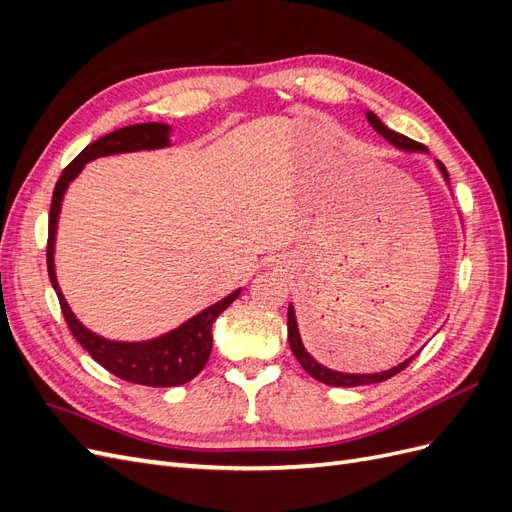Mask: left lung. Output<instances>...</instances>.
<instances>
[{"label":"left lung","instance_id":"left-lung-1","mask_svg":"<svg viewBox=\"0 0 512 512\" xmlns=\"http://www.w3.org/2000/svg\"><path fill=\"white\" fill-rule=\"evenodd\" d=\"M367 121L371 123V128H374L380 136H384L386 141H389L391 145H395L397 149H404V151H410V153H427V147L412 141V138H408L404 134H399V132H393L391 128H386L384 123L371 111H367ZM436 164L440 168V173L444 175V179L448 181V173H446L444 164L442 162H436ZM288 344H290L292 354L297 356V361L301 363V367L307 371V374L312 376V378H316V380H320V382H324V384H329V386H361V384L384 382V380L393 378L395 374H399L401 369H406L410 365V361L416 356L414 354V356H410L408 361L399 363L397 367H391V369H386V371H380V374H344V371H335V369L324 367V365H320L314 359L312 354L305 350V346L301 342V335H299V327H297V316H294V307L292 305H288Z\"/></svg>","mask_w":512,"mask_h":512}]
</instances>
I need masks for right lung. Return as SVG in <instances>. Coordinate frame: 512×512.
Listing matches in <instances>:
<instances>
[{
  "instance_id": "add662e5",
  "label": "right lung",
  "mask_w": 512,
  "mask_h": 512,
  "mask_svg": "<svg viewBox=\"0 0 512 512\" xmlns=\"http://www.w3.org/2000/svg\"><path fill=\"white\" fill-rule=\"evenodd\" d=\"M170 145V126L166 123H136L106 134L98 141L87 145L79 156H76L61 173L55 190H53V203L49 213V243H46V269H49V280L57 292V299L61 305V314H64L72 335L89 354L91 359L98 361L106 371H111L117 378L145 384V386H179L196 378L209 361V354L213 348V335L211 324L215 322L224 309L239 297V290L230 292L228 297L218 301L215 305L203 309V312L183 322L179 329L170 331L162 337L149 339V342H113V339H104L96 333L85 329L72 314L68 301L61 294L55 275V232L57 220L61 209V198H64L70 181L79 177L83 166L91 160L102 156H115V153H128V151H141V149H162Z\"/></svg>"
}]
</instances>
